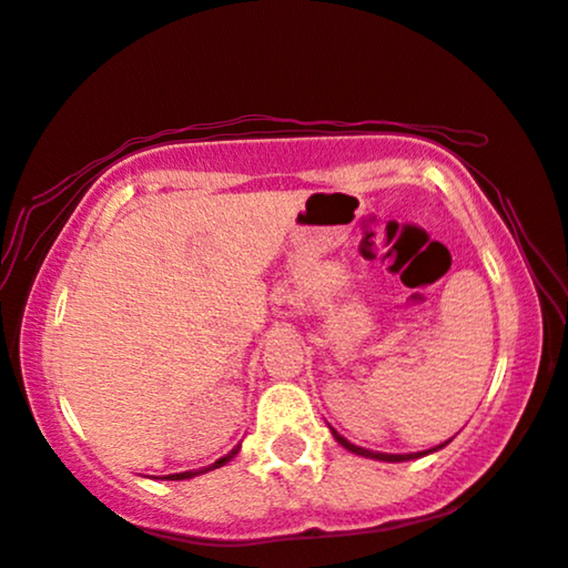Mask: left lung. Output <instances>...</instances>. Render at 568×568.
I'll use <instances>...</instances> for the list:
<instances>
[{
	"mask_svg": "<svg viewBox=\"0 0 568 568\" xmlns=\"http://www.w3.org/2000/svg\"><path fill=\"white\" fill-rule=\"evenodd\" d=\"M333 430V438L338 440V444L343 446V448H348L351 454H355V456H365V458H376V460H388V464H400V460H413V458H420V456H428V454H434V450H438V448H444L446 444H440V446H436V448H428V450H418V454H381V450H368V448H361V446H355V444H351V440H345L338 430L335 428H331Z\"/></svg>",
	"mask_w": 568,
	"mask_h": 568,
	"instance_id": "1",
	"label": "left lung"
}]
</instances>
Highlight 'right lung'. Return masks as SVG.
<instances>
[{
	"label": "right lung",
	"instance_id": "right-lung-1",
	"mask_svg": "<svg viewBox=\"0 0 568 568\" xmlns=\"http://www.w3.org/2000/svg\"><path fill=\"white\" fill-rule=\"evenodd\" d=\"M237 450H240V446H235L233 450H230V454H225L223 458H217L215 464H210V466H205V468H197V470H185V474H170V476H162V478H168V480H185V478H192V476L207 474V470H215V468H220V466H225L227 460H233V458L237 456Z\"/></svg>",
	"mask_w": 568,
	"mask_h": 568
}]
</instances>
